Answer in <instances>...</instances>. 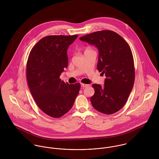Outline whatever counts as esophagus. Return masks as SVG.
Instances as JSON below:
<instances>
[{
  "label": "esophagus",
  "instance_id": "34e87169",
  "mask_svg": "<svg viewBox=\"0 0 159 159\" xmlns=\"http://www.w3.org/2000/svg\"><path fill=\"white\" fill-rule=\"evenodd\" d=\"M81 87L82 88H86V87H88L89 85V84H81Z\"/></svg>",
  "mask_w": 159,
  "mask_h": 159
}]
</instances>
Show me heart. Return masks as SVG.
I'll return each instance as SVG.
<instances>
[{
    "mask_svg": "<svg viewBox=\"0 0 159 159\" xmlns=\"http://www.w3.org/2000/svg\"><path fill=\"white\" fill-rule=\"evenodd\" d=\"M90 49V48H87V49Z\"/></svg>",
    "mask_w": 159,
    "mask_h": 159,
    "instance_id": "1",
    "label": "heart"
}]
</instances>
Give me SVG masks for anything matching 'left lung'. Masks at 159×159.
Instances as JSON below:
<instances>
[{"mask_svg":"<svg viewBox=\"0 0 159 159\" xmlns=\"http://www.w3.org/2000/svg\"><path fill=\"white\" fill-rule=\"evenodd\" d=\"M95 46L99 52L97 69L107 77L103 86L93 84L95 93L91 98L98 111L112 114L126 103L135 81V67L130 46L118 34L101 30L80 38Z\"/></svg>","mask_w":159,"mask_h":159,"instance_id":"1","label":"left lung"}]
</instances>
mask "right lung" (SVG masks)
Wrapping results in <instances>:
<instances>
[{
    "label": "right lung",
    "mask_w": 159,
    "mask_h": 159,
    "mask_svg": "<svg viewBox=\"0 0 159 159\" xmlns=\"http://www.w3.org/2000/svg\"><path fill=\"white\" fill-rule=\"evenodd\" d=\"M78 36L45 37L33 47L27 59L26 76L31 94L40 109L52 117L67 113L80 89L79 83L69 84L59 78L68 66V46Z\"/></svg>",
    "instance_id": "add662e5"
}]
</instances>
